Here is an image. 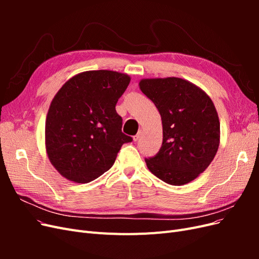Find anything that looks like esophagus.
<instances>
[{
    "label": "esophagus",
    "instance_id": "34e87169",
    "mask_svg": "<svg viewBox=\"0 0 259 259\" xmlns=\"http://www.w3.org/2000/svg\"><path fill=\"white\" fill-rule=\"evenodd\" d=\"M142 134H143V131L139 130L137 134L134 137H133V139H134V142H137V140L140 138V136H142Z\"/></svg>",
    "mask_w": 259,
    "mask_h": 259
}]
</instances>
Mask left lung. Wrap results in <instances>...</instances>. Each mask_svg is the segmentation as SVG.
<instances>
[{
  "label": "left lung",
  "mask_w": 259,
  "mask_h": 259,
  "mask_svg": "<svg viewBox=\"0 0 259 259\" xmlns=\"http://www.w3.org/2000/svg\"><path fill=\"white\" fill-rule=\"evenodd\" d=\"M139 89L159 110L163 127L162 147L145 160L147 167L169 185L192 182L208 167L221 142L213 101L199 86L175 76L143 79Z\"/></svg>",
  "instance_id": "1"
}]
</instances>
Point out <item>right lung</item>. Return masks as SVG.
Returning <instances> with one entry per match:
<instances>
[{
	"label": "right lung",
	"mask_w": 259,
	"mask_h": 259,
	"mask_svg": "<svg viewBox=\"0 0 259 259\" xmlns=\"http://www.w3.org/2000/svg\"><path fill=\"white\" fill-rule=\"evenodd\" d=\"M131 76L91 70L69 79L54 96L45 121V148L52 165L70 182L86 184L110 169L123 144L115 105Z\"/></svg>",
	"instance_id": "obj_1"
}]
</instances>
